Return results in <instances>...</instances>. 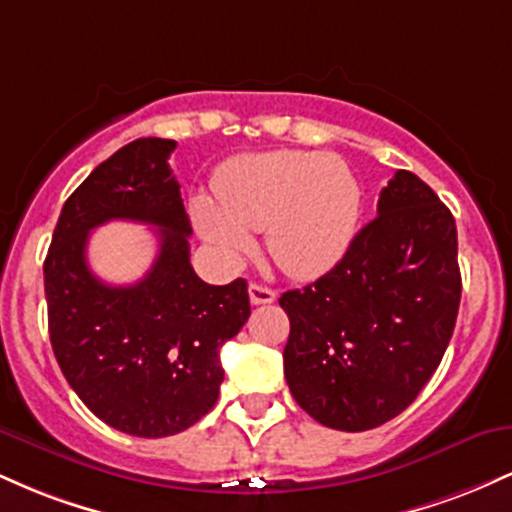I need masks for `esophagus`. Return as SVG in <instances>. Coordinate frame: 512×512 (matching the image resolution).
I'll return each mask as SVG.
<instances>
[{
	"mask_svg": "<svg viewBox=\"0 0 512 512\" xmlns=\"http://www.w3.org/2000/svg\"><path fill=\"white\" fill-rule=\"evenodd\" d=\"M250 303L252 305H264V303H272L276 298V293L272 289H267V286L262 284H250Z\"/></svg>",
	"mask_w": 512,
	"mask_h": 512,
	"instance_id": "34e87169",
	"label": "esophagus"
}]
</instances>
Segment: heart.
I'll list each match as a JSON object with an SVG mask.
<instances>
[{
    "label": "heart",
    "mask_w": 512,
    "mask_h": 512,
    "mask_svg": "<svg viewBox=\"0 0 512 512\" xmlns=\"http://www.w3.org/2000/svg\"><path fill=\"white\" fill-rule=\"evenodd\" d=\"M219 207L197 199L192 216L228 260L252 250L248 231H264L276 267L293 279H315L346 255L363 209L361 182L342 158L310 151H272L233 163L216 182Z\"/></svg>",
    "instance_id": "b5f03b06"
}]
</instances>
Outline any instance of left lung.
<instances>
[{
  "mask_svg": "<svg viewBox=\"0 0 512 512\" xmlns=\"http://www.w3.org/2000/svg\"><path fill=\"white\" fill-rule=\"evenodd\" d=\"M460 296L455 219L424 180L397 170L339 264L281 293L298 407L349 433L395 419L436 373Z\"/></svg>",
  "mask_w": 512,
  "mask_h": 512,
  "instance_id": "obj_1",
  "label": "left lung"
}]
</instances>
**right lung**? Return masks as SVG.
<instances>
[{"mask_svg":"<svg viewBox=\"0 0 512 512\" xmlns=\"http://www.w3.org/2000/svg\"><path fill=\"white\" fill-rule=\"evenodd\" d=\"M173 149V139H134L103 161L64 202L43 264L64 378L98 419L137 438L175 436L209 414L221 346L250 317L245 279L211 286L192 269ZM115 218L159 228V255L137 285H105L85 262L92 228Z\"/></svg>","mask_w":512,"mask_h":512,"instance_id":"add662e5","label":"right lung"}]
</instances>
